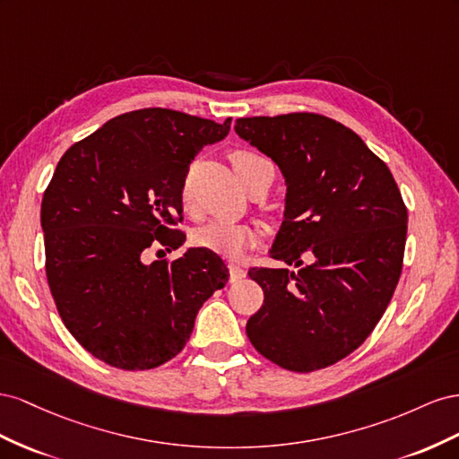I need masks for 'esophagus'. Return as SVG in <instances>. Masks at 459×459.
I'll return each instance as SVG.
<instances>
[{
  "mask_svg": "<svg viewBox=\"0 0 459 459\" xmlns=\"http://www.w3.org/2000/svg\"><path fill=\"white\" fill-rule=\"evenodd\" d=\"M229 271H230V282H237V281H242L246 277V271L238 265L234 264H229Z\"/></svg>",
  "mask_w": 459,
  "mask_h": 459,
  "instance_id": "1",
  "label": "esophagus"
}]
</instances>
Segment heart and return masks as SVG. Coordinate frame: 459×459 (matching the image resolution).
<instances>
[{
  "label": "heart",
  "mask_w": 459,
  "mask_h": 459,
  "mask_svg": "<svg viewBox=\"0 0 459 459\" xmlns=\"http://www.w3.org/2000/svg\"><path fill=\"white\" fill-rule=\"evenodd\" d=\"M230 161L238 178L244 182V186H247V182L254 178L261 167L269 163L265 157H261L259 153L250 150L232 152ZM180 200L185 207L190 205L188 180L182 182ZM192 242L198 247H204V250L219 254L222 257L237 259L244 252L250 250L252 246H255L257 230L252 225H246V222H207V225L194 230Z\"/></svg>",
  "instance_id": "b5f03b06"
}]
</instances>
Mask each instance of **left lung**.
I'll use <instances>...</instances> for the list:
<instances>
[{
    "label": "left lung",
    "mask_w": 459,
    "mask_h": 459,
    "mask_svg": "<svg viewBox=\"0 0 459 459\" xmlns=\"http://www.w3.org/2000/svg\"><path fill=\"white\" fill-rule=\"evenodd\" d=\"M234 130L282 171L284 221L271 257L299 267L250 269L265 299L246 334L282 369L329 368L365 342L390 304L408 209L386 163L329 117H244ZM304 253L314 257L306 268Z\"/></svg>",
    "instance_id": "obj_1"
}]
</instances>
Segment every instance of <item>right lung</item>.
Returning <instances> with one entry per match:
<instances>
[{"label":"right lung","instance_id":"right-lung-1","mask_svg":"<svg viewBox=\"0 0 459 459\" xmlns=\"http://www.w3.org/2000/svg\"><path fill=\"white\" fill-rule=\"evenodd\" d=\"M222 125L173 109L123 113L73 143L44 192L42 230L51 296L69 333L113 368H160L186 346L205 299L229 281L222 259L177 250L186 234L180 190L194 157L225 138Z\"/></svg>","mask_w":459,"mask_h":459}]
</instances>
